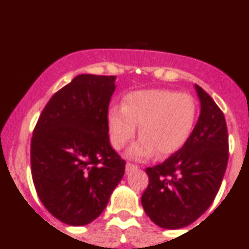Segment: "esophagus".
<instances>
[{
	"mask_svg": "<svg viewBox=\"0 0 249 249\" xmlns=\"http://www.w3.org/2000/svg\"><path fill=\"white\" fill-rule=\"evenodd\" d=\"M137 168H138V167L136 166V164H132V163H126V164H125V172H126V173L136 171V169H137Z\"/></svg>",
	"mask_w": 249,
	"mask_h": 249,
	"instance_id": "34e87169",
	"label": "esophagus"
}]
</instances>
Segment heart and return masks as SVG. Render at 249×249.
<instances>
[{
    "label": "heart",
    "instance_id": "obj_1",
    "mask_svg": "<svg viewBox=\"0 0 249 249\" xmlns=\"http://www.w3.org/2000/svg\"><path fill=\"white\" fill-rule=\"evenodd\" d=\"M197 105L188 94L171 89H148L129 93L123 106H111L107 125L114 149L120 150L135 137L140 126L142 137L127 150L133 160L169 156L182 148L192 133Z\"/></svg>",
    "mask_w": 249,
    "mask_h": 249
}]
</instances>
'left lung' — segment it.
I'll return each instance as SVG.
<instances>
[{"instance_id": "left-lung-1", "label": "left lung", "mask_w": 249, "mask_h": 249, "mask_svg": "<svg viewBox=\"0 0 249 249\" xmlns=\"http://www.w3.org/2000/svg\"><path fill=\"white\" fill-rule=\"evenodd\" d=\"M200 114L187 142L163 163L145 169L149 185L142 206L164 229H180L205 213L218 192L228 164V130L210 95L195 85Z\"/></svg>"}]
</instances>
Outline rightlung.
I'll use <instances>...</instances> for the list:
<instances>
[{
	"label": "right lung",
	"instance_id": "add662e5",
	"mask_svg": "<svg viewBox=\"0 0 249 249\" xmlns=\"http://www.w3.org/2000/svg\"><path fill=\"white\" fill-rule=\"evenodd\" d=\"M114 82L116 76L78 75L50 99L33 131L36 191L49 213L69 226L98 218L124 175L107 125Z\"/></svg>",
	"mask_w": 249,
	"mask_h": 249
}]
</instances>
